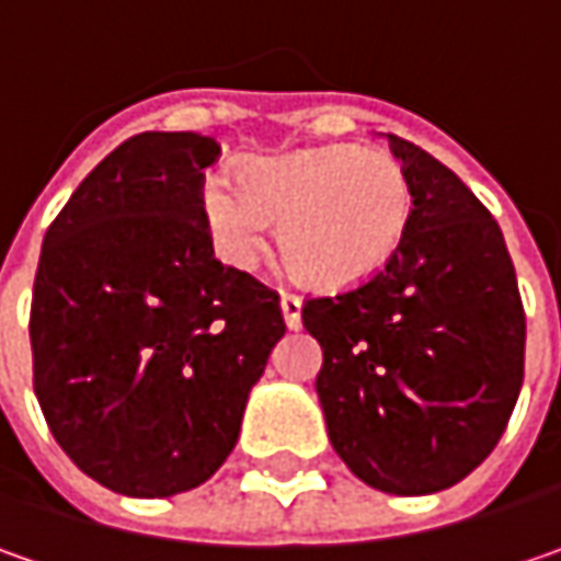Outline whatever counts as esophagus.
Segmentation results:
<instances>
[{"label":"esophagus","instance_id":"1","mask_svg":"<svg viewBox=\"0 0 561 561\" xmlns=\"http://www.w3.org/2000/svg\"><path fill=\"white\" fill-rule=\"evenodd\" d=\"M282 317H285V327L298 329L301 327V298L295 291H282L279 295Z\"/></svg>","mask_w":561,"mask_h":561}]
</instances>
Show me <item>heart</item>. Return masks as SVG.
<instances>
[{"instance_id":"heart-1","label":"heart","mask_w":561,"mask_h":561,"mask_svg":"<svg viewBox=\"0 0 561 561\" xmlns=\"http://www.w3.org/2000/svg\"><path fill=\"white\" fill-rule=\"evenodd\" d=\"M411 209L402 162L360 147L263 159L238 172V187L213 182L204 191L207 229L229 263H260L270 251V222H279L285 266L320 291L374 279L402 248Z\"/></svg>"}]
</instances>
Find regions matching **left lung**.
<instances>
[{"mask_svg": "<svg viewBox=\"0 0 561 561\" xmlns=\"http://www.w3.org/2000/svg\"><path fill=\"white\" fill-rule=\"evenodd\" d=\"M414 191L374 279L305 298L332 449L374 490L426 496L496 449L524 379V305L500 222L451 169L389 135Z\"/></svg>", "mask_w": 561, "mask_h": 561, "instance_id": "left-lung-1", "label": "left lung"}]
</instances>
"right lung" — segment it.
Here are the masks:
<instances>
[{
    "instance_id": "add662e5",
    "label": "right lung",
    "mask_w": 561,
    "mask_h": 561,
    "mask_svg": "<svg viewBox=\"0 0 561 561\" xmlns=\"http://www.w3.org/2000/svg\"><path fill=\"white\" fill-rule=\"evenodd\" d=\"M216 159L213 137H131L43 238L34 392L65 455L122 496L162 500L216 474L285 335L279 291L213 256Z\"/></svg>"
}]
</instances>
